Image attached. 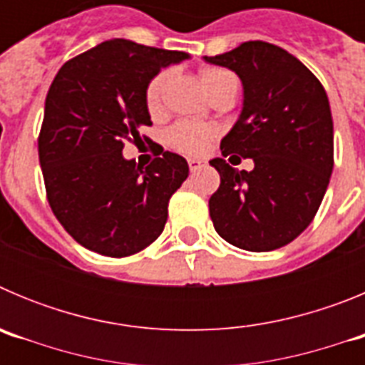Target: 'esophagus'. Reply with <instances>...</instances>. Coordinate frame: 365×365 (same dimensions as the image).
Returning <instances> with one entry per match:
<instances>
[{"instance_id": "esophagus-1", "label": "esophagus", "mask_w": 365, "mask_h": 365, "mask_svg": "<svg viewBox=\"0 0 365 365\" xmlns=\"http://www.w3.org/2000/svg\"><path fill=\"white\" fill-rule=\"evenodd\" d=\"M205 160L201 159H188V166H190V172H197L199 168L205 166Z\"/></svg>"}]
</instances>
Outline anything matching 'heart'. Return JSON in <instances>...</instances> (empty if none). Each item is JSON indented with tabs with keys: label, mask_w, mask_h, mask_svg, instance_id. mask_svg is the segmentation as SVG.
I'll return each instance as SVG.
<instances>
[{
	"label": "heart",
	"mask_w": 365,
	"mask_h": 365,
	"mask_svg": "<svg viewBox=\"0 0 365 365\" xmlns=\"http://www.w3.org/2000/svg\"><path fill=\"white\" fill-rule=\"evenodd\" d=\"M168 78H170V74L159 73L155 74L153 78L150 80V83L146 86V95H144V98H146V106L151 113L159 111ZM199 80H201L205 91L208 93V95H212L215 89L222 87L225 83L235 82V76L230 71L221 69V67H205V69H201V73H199ZM214 138V128L190 120L177 122V124H173L172 128L166 131L168 146L180 151V153L188 155L205 153V151L210 148Z\"/></svg>",
	"instance_id": "b5f03b06"
}]
</instances>
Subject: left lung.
Returning a JSON list of instances; mask_svg holds the SVG:
<instances>
[{"instance_id": "8db88e82", "label": "left lung", "mask_w": 365, "mask_h": 365, "mask_svg": "<svg viewBox=\"0 0 365 365\" xmlns=\"http://www.w3.org/2000/svg\"><path fill=\"white\" fill-rule=\"evenodd\" d=\"M205 60L243 82V111L221 140L222 157L254 160L252 172L210 160L221 177L208 201L215 232L250 252L285 247L311 225L333 173L327 93L298 58L267 41Z\"/></svg>"}]
</instances>
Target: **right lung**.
I'll use <instances>...</instances> for the list:
<instances>
[{"instance_id": "1", "label": "right lung", "mask_w": 365, "mask_h": 365, "mask_svg": "<svg viewBox=\"0 0 365 365\" xmlns=\"http://www.w3.org/2000/svg\"><path fill=\"white\" fill-rule=\"evenodd\" d=\"M186 58L117 38L71 58L51 83L38 137L47 201L73 240L93 252L131 256L164 230L188 163L160 150L143 168L125 160L122 148L151 125L150 80Z\"/></svg>"}]
</instances>
